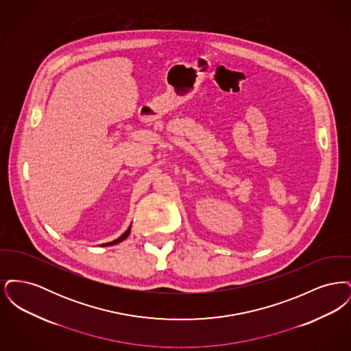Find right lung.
Returning <instances> with one entry per match:
<instances>
[{
	"label": "right lung",
	"instance_id": "1",
	"mask_svg": "<svg viewBox=\"0 0 351 351\" xmlns=\"http://www.w3.org/2000/svg\"><path fill=\"white\" fill-rule=\"evenodd\" d=\"M130 230H132V225L129 226V229L125 232V233L122 234L118 239H116V241H113V242H108V243H102L101 246H113V245H117V243H119V242H122L123 239H126L128 237H129V234H130Z\"/></svg>",
	"mask_w": 351,
	"mask_h": 351
}]
</instances>
